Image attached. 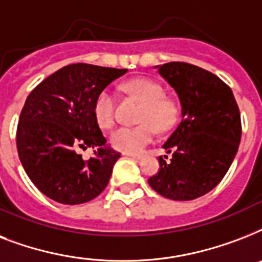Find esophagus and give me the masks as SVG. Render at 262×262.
<instances>
[{"instance_id": "1", "label": "esophagus", "mask_w": 262, "mask_h": 262, "mask_svg": "<svg viewBox=\"0 0 262 262\" xmlns=\"http://www.w3.org/2000/svg\"><path fill=\"white\" fill-rule=\"evenodd\" d=\"M123 155L129 156V158H133V159H141V158H143L141 154H127V152H125Z\"/></svg>"}]
</instances>
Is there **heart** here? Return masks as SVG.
Returning <instances> with one entry per match:
<instances>
[{"label":"heart","instance_id":"obj_1","mask_svg":"<svg viewBox=\"0 0 262 262\" xmlns=\"http://www.w3.org/2000/svg\"><path fill=\"white\" fill-rule=\"evenodd\" d=\"M130 92L144 103L140 121L136 126H119L110 136L111 145L118 151L136 154L147 147L156 136V126L168 130L175 126L181 115V106L174 98L164 95V88L158 81L147 77L133 79L125 84ZM115 96L104 88L94 102V115L100 127H110L114 122Z\"/></svg>","mask_w":262,"mask_h":262}]
</instances>
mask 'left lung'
Returning <instances> with one entry per match:
<instances>
[{"instance_id":"obj_1","label":"left lung","mask_w":262,"mask_h":262,"mask_svg":"<svg viewBox=\"0 0 262 262\" xmlns=\"http://www.w3.org/2000/svg\"><path fill=\"white\" fill-rule=\"evenodd\" d=\"M156 68L178 95L182 121L163 144L171 159L167 163L160 156L159 171L148 183L166 199H199L219 185L235 158L242 135L239 108L231 88L203 68L186 62Z\"/></svg>"}]
</instances>
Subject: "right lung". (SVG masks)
<instances>
[{
  "label": "right lung",
  "instance_id": "add662e5",
  "mask_svg": "<svg viewBox=\"0 0 262 262\" xmlns=\"http://www.w3.org/2000/svg\"><path fill=\"white\" fill-rule=\"evenodd\" d=\"M127 69L72 63L32 90L18 118L16 144L35 186L57 203L76 205L98 197L121 154L106 145L94 115L100 91ZM98 147L88 161L79 149Z\"/></svg>",
  "mask_w": 262,
  "mask_h": 262
}]
</instances>
